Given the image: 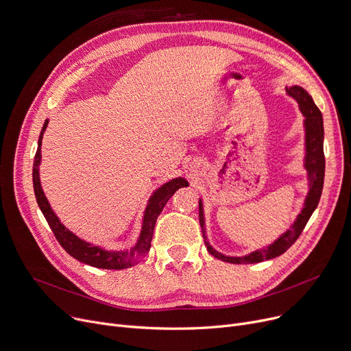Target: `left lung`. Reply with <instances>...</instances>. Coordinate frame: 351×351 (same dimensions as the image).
Listing matches in <instances>:
<instances>
[{"label":"left lung","mask_w":351,"mask_h":351,"mask_svg":"<svg viewBox=\"0 0 351 351\" xmlns=\"http://www.w3.org/2000/svg\"><path fill=\"white\" fill-rule=\"evenodd\" d=\"M287 94L293 97L299 102L300 110L304 115V126H306V169L308 173L310 180V191L308 196L306 199L304 208L302 213L298 216L294 225L283 233L278 241L273 245H270L267 249L256 250L247 256L243 257H228L216 252L208 242L206 239V230H205V219H204V209H202V202L199 200V222L202 228V234L205 239V245L208 247V252L215 256L216 259L223 261L228 263L234 265H242V263H259L267 259H273V257H278L283 254L294 242L298 241V237L302 234L306 223L308 222L310 216L315 212V209L319 205V200L323 191V183H324V168H326V160H324V151H323V138H324V129H323V117L320 109L316 106L315 101L307 94V92L298 85H293L290 88H286Z\"/></svg>","instance_id":"left-lung-1"}]
</instances>
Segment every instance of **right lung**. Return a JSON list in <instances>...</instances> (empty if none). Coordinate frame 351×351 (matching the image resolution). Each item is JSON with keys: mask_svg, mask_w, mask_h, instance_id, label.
<instances>
[{"mask_svg": "<svg viewBox=\"0 0 351 351\" xmlns=\"http://www.w3.org/2000/svg\"><path fill=\"white\" fill-rule=\"evenodd\" d=\"M48 125V121H45L43 131L40 134L38 139V147H36L35 158H34V166H32V183H34V192L36 197V204H38L44 217L47 219V222L52 230V233L57 237V241L60 245L66 250L68 254L72 257H75L77 261L94 266L98 269H108V270H121L125 267H131L138 265L143 257L147 254L151 249V242H152V236H154V229L156 225V219L160 215L163 206L166 205V202L169 200V197L183 186H188V182L182 178L173 179L168 183L158 189L154 196L149 200V205H147L143 216V225L141 230V236L138 243L131 249V250H125V252H108L101 249L99 246H92L86 243L85 241H81L78 236L69 232L57 217V215L53 213L51 209L48 200L43 192L41 188V182H40V163H41V143H43V135L45 132Z\"/></svg>", "mask_w": 351, "mask_h": 351, "instance_id": "obj_1", "label": "right lung"}]
</instances>
